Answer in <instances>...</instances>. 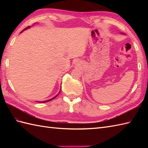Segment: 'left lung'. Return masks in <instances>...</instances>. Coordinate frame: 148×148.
Returning <instances> with one entry per match:
<instances>
[{"instance_id":"1","label":"left lung","mask_w":148,"mask_h":148,"mask_svg":"<svg viewBox=\"0 0 148 148\" xmlns=\"http://www.w3.org/2000/svg\"><path fill=\"white\" fill-rule=\"evenodd\" d=\"M121 34H123V33H121Z\"/></svg>"}]
</instances>
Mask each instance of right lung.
Wrapping results in <instances>:
<instances>
[{
    "mask_svg": "<svg viewBox=\"0 0 148 148\" xmlns=\"http://www.w3.org/2000/svg\"><path fill=\"white\" fill-rule=\"evenodd\" d=\"M30 26H29V27H27V28H25V29L24 30H23V31H21V33L22 32H23L24 30H26L27 29H30ZM20 33V34H21ZM60 91H61V88H60V92H59V93L57 94V95H56V96H55L54 97H53V98H51V99H49V100H45V101H37V102H39V103H45V102H49V101H51V100H53L55 98H56V97H57L58 95V94L60 93Z\"/></svg>",
    "mask_w": 148,
    "mask_h": 148,
    "instance_id": "1",
    "label": "right lung"
}]
</instances>
